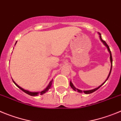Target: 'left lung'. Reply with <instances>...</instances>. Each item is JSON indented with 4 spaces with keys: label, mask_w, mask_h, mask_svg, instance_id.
I'll use <instances>...</instances> for the list:
<instances>
[{
    "label": "left lung",
    "mask_w": 121,
    "mask_h": 121,
    "mask_svg": "<svg viewBox=\"0 0 121 121\" xmlns=\"http://www.w3.org/2000/svg\"><path fill=\"white\" fill-rule=\"evenodd\" d=\"M98 34H99V38H100V40H101V42H103V43H104V45H105V46H106V47H107V49H108V52H109V53H110V62H111V69H110V73H109V74H108V77H107V79H106V80H105V81H106L107 80V79H108V77H110V73H111V71H112V61H113V60H112V54H111V51H110V50L109 46H108V44H107V43H106V42H105V41H104V40H103V39H102V38H101V34H100V33H98ZM105 82H104V83H103V84H101V86H99L98 87L96 88V89H92V90H84V91H82V90H79V89H77V88H76L74 86H73V84H72V82L71 81H70V87H71L72 88V89H73V90H75V91H77V92H79V93H83V92H84V93H86V94H90V93H93V92H95L96 90H97L100 87H101V86H103V85L104 84V83H105Z\"/></svg>",
    "instance_id": "8db88e82"
}]
</instances>
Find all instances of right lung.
<instances>
[{
    "label": "right lung",
    "mask_w": 121,
    "mask_h": 121,
    "mask_svg": "<svg viewBox=\"0 0 121 121\" xmlns=\"http://www.w3.org/2000/svg\"><path fill=\"white\" fill-rule=\"evenodd\" d=\"M52 81L53 80H52V81H51V82H49V85L48 86V87L46 88L45 89H44V90H43V91H42V92H29V91H28V90H25V89H23V88H22L21 87H20L19 86H18V85L16 83V82H14V81H13V82H14V83L17 86V87H18V88L20 89H21L22 91H23L25 93H27V94L29 95H31V96H37L39 95H43L44 94V93H46V92H48L49 90V89H50V88L51 87V86H52Z\"/></svg>",
    "instance_id": "1"
}]
</instances>
